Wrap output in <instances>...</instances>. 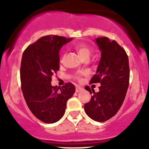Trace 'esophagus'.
<instances>
[{
    "label": "esophagus",
    "instance_id": "obj_1",
    "mask_svg": "<svg viewBox=\"0 0 149 149\" xmlns=\"http://www.w3.org/2000/svg\"><path fill=\"white\" fill-rule=\"evenodd\" d=\"M83 90V88H80V87H79V86H77L76 88V92H80V91H82Z\"/></svg>",
    "mask_w": 149,
    "mask_h": 149
}]
</instances>
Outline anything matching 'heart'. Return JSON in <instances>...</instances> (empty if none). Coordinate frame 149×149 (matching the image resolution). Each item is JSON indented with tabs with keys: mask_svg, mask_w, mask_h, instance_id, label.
I'll use <instances>...</instances> for the list:
<instances>
[{
	"mask_svg": "<svg viewBox=\"0 0 149 149\" xmlns=\"http://www.w3.org/2000/svg\"><path fill=\"white\" fill-rule=\"evenodd\" d=\"M76 48L77 52H78V54H79L80 57L83 58V57H86V56L90 57V52H91V50H90V49L89 48V47L86 45H85V44H82V43L78 44V45H76ZM85 73L84 72V71H80V72L77 73H76V78L79 79V78H80V76H81L82 75H84Z\"/></svg>",
	"mask_w": 149,
	"mask_h": 149,
	"instance_id": "obj_1",
	"label": "heart"
}]
</instances>
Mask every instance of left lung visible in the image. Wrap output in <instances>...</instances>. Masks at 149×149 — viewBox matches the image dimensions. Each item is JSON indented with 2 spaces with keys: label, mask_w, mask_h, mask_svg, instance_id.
Returning a JSON list of instances; mask_svg holds the SVG:
<instances>
[{
  "label": "left lung",
  "mask_w": 149,
  "mask_h": 149,
  "mask_svg": "<svg viewBox=\"0 0 149 149\" xmlns=\"http://www.w3.org/2000/svg\"><path fill=\"white\" fill-rule=\"evenodd\" d=\"M94 41L100 49L101 58L90 83H100L101 85L98 92L85 87L93 95L84 109L93 120L104 122L117 113L125 98L130 79L129 60L125 49L115 40L100 37Z\"/></svg>",
  "instance_id": "obj_1"
}]
</instances>
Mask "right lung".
<instances>
[{
	"mask_svg": "<svg viewBox=\"0 0 149 149\" xmlns=\"http://www.w3.org/2000/svg\"><path fill=\"white\" fill-rule=\"evenodd\" d=\"M72 40L46 36L29 46L22 55V93L32 113L45 123H54L63 117L66 102L76 91L72 83L61 88L51 84L52 76L59 69V49Z\"/></svg>",
	"mask_w": 149,
	"mask_h": 149,
	"instance_id": "obj_1",
	"label": "right lung"
}]
</instances>
